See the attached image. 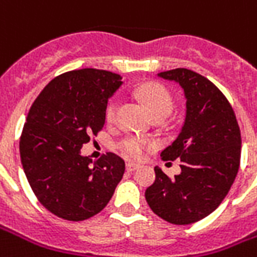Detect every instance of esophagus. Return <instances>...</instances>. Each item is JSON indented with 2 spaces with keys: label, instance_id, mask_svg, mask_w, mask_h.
I'll list each match as a JSON object with an SVG mask.
<instances>
[{
  "label": "esophagus",
  "instance_id": "1",
  "mask_svg": "<svg viewBox=\"0 0 257 257\" xmlns=\"http://www.w3.org/2000/svg\"><path fill=\"white\" fill-rule=\"evenodd\" d=\"M139 167H140L139 164H135V162H126V171H128V172H134V171H136Z\"/></svg>",
  "mask_w": 257,
  "mask_h": 257
}]
</instances>
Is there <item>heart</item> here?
Returning a JSON list of instances; mask_svg holds the SVG:
<instances>
[{
  "label": "heart",
  "instance_id": "heart-1",
  "mask_svg": "<svg viewBox=\"0 0 257 257\" xmlns=\"http://www.w3.org/2000/svg\"><path fill=\"white\" fill-rule=\"evenodd\" d=\"M136 93L153 117H168L172 112L175 107L172 93L158 82H147L140 85L136 89ZM119 107L118 99H111L106 107V119L108 123L115 122L117 119V111ZM150 146V143L139 136H128L118 143V149L121 150L123 156L131 160H140L145 156L146 149Z\"/></svg>",
  "mask_w": 257,
  "mask_h": 257
}]
</instances>
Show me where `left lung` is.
Listing matches in <instances>:
<instances>
[{"label": "left lung", "mask_w": 257, "mask_h": 257, "mask_svg": "<svg viewBox=\"0 0 257 257\" xmlns=\"http://www.w3.org/2000/svg\"><path fill=\"white\" fill-rule=\"evenodd\" d=\"M183 89L186 117L164 161L182 162L169 178L156 167V182L146 190L151 210L172 224H191L210 215L234 183L241 158V132L232 107L209 79L187 68L157 74Z\"/></svg>", "instance_id": "8db88e82"}]
</instances>
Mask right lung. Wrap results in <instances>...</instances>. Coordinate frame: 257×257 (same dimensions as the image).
Here are the masks:
<instances>
[{"label": "right lung", "mask_w": 257, "mask_h": 257, "mask_svg": "<svg viewBox=\"0 0 257 257\" xmlns=\"http://www.w3.org/2000/svg\"><path fill=\"white\" fill-rule=\"evenodd\" d=\"M121 79L96 68L62 74L42 89L26 118L19 145L26 178L38 201L64 220L99 213L122 179L121 157L107 153L92 162L81 156L82 145L103 128Z\"/></svg>", "instance_id": "obj_1"}]
</instances>
